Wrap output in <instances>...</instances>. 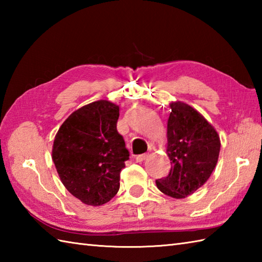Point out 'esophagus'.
Returning a JSON list of instances; mask_svg holds the SVG:
<instances>
[{
	"instance_id": "esophagus-1",
	"label": "esophagus",
	"mask_w": 262,
	"mask_h": 262,
	"mask_svg": "<svg viewBox=\"0 0 262 262\" xmlns=\"http://www.w3.org/2000/svg\"><path fill=\"white\" fill-rule=\"evenodd\" d=\"M147 157H148V154H141V155H137V157L135 158V160H136V162H143L144 160H146L147 159Z\"/></svg>"
}]
</instances>
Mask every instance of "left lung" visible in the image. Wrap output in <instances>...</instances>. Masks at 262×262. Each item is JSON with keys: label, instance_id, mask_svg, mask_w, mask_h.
<instances>
[{"label": "left lung", "instance_id": "obj_1", "mask_svg": "<svg viewBox=\"0 0 262 262\" xmlns=\"http://www.w3.org/2000/svg\"><path fill=\"white\" fill-rule=\"evenodd\" d=\"M166 153L171 161L168 177L157 180L163 193L181 199L209 179L219 160L221 141L215 128L196 109L183 102L170 103Z\"/></svg>", "mask_w": 262, "mask_h": 262}]
</instances>
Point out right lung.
Segmentation results:
<instances>
[{
	"instance_id": "1",
	"label": "right lung",
	"mask_w": 262,
	"mask_h": 262,
	"mask_svg": "<svg viewBox=\"0 0 262 262\" xmlns=\"http://www.w3.org/2000/svg\"><path fill=\"white\" fill-rule=\"evenodd\" d=\"M119 107L99 100L71 114L59 127L53 161L65 188L91 206L108 203L119 190L129 152L117 130Z\"/></svg>"
}]
</instances>
